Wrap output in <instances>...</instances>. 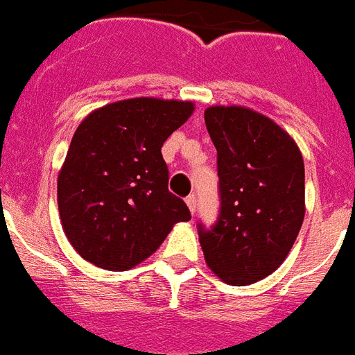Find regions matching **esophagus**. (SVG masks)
<instances>
[{
    "label": "esophagus",
    "mask_w": 355,
    "mask_h": 355,
    "mask_svg": "<svg viewBox=\"0 0 355 355\" xmlns=\"http://www.w3.org/2000/svg\"><path fill=\"white\" fill-rule=\"evenodd\" d=\"M186 204H187V207H189V211H191V214H195V211H196V198H195V195L187 196Z\"/></svg>",
    "instance_id": "34e87169"
}]
</instances>
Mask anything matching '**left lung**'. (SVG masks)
I'll list each match as a JSON object with an SVG mask.
<instances>
[{"instance_id": "1", "label": "left lung", "mask_w": 355, "mask_h": 355, "mask_svg": "<svg viewBox=\"0 0 355 355\" xmlns=\"http://www.w3.org/2000/svg\"><path fill=\"white\" fill-rule=\"evenodd\" d=\"M205 126L218 153L220 214L198 223L205 263L229 285L267 278L293 249L305 216V166L294 139L245 106H209Z\"/></svg>"}]
</instances>
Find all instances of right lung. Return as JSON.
Listing matches in <instances>:
<instances>
[{
	"instance_id": "add662e5",
	"label": "right lung",
	"mask_w": 355,
	"mask_h": 355,
	"mask_svg": "<svg viewBox=\"0 0 355 355\" xmlns=\"http://www.w3.org/2000/svg\"><path fill=\"white\" fill-rule=\"evenodd\" d=\"M191 101L135 97L97 108L79 124L58 177L68 242L106 270L150 258L191 213L168 189L160 148L191 117Z\"/></svg>"
}]
</instances>
